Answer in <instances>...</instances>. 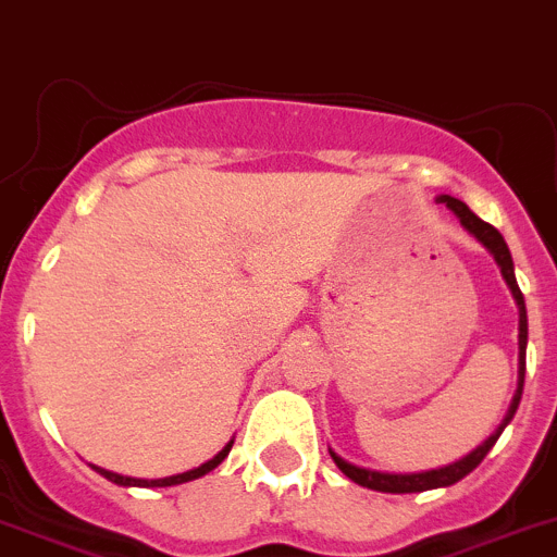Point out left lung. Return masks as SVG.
Masks as SVG:
<instances>
[{"label":"left lung","mask_w":557,"mask_h":557,"mask_svg":"<svg viewBox=\"0 0 557 557\" xmlns=\"http://www.w3.org/2000/svg\"><path fill=\"white\" fill-rule=\"evenodd\" d=\"M440 202H445V206H448L450 211H456V216H459V220H461V225H465L467 231H470L472 236H475L478 242L483 244V247H486L492 255H495L497 267H500L503 277H506L508 288H511L513 299H517V305H519V384H517V393H513L511 407H508L506 418H503V423L497 425L495 434H492L490 440H486V443H483V445H478V448L472 450L470 456H465V459L456 461V465L440 467V470H429V472H412V475H389V472L362 470V467L349 465V461H343L341 456L332 454V461H335V465L341 467L343 475H349L351 481L360 483V486H368V490L389 492V495H407V492H425V490H436V486H450V483H456V481H461V478H465V475H470V472L475 470L478 465H481L483 456L490 454L492 445L497 443V436L503 434V429H506V425L511 423L513 412H517V407H519V398H522L524 346H528V313H524V296H522V290H519L517 277H513L511 252H508V247H506V242H503L500 233H497L495 227L490 225V222L478 220V216L472 214V211L465 206V202L456 200V197H450V195L440 197Z\"/></svg>","instance_id":"1"}]
</instances>
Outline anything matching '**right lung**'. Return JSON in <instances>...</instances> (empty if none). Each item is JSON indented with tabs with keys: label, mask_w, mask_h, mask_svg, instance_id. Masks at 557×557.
<instances>
[{
	"label": "right lung",
	"mask_w": 557,
	"mask_h": 557,
	"mask_svg": "<svg viewBox=\"0 0 557 557\" xmlns=\"http://www.w3.org/2000/svg\"><path fill=\"white\" fill-rule=\"evenodd\" d=\"M231 448H233V443H227L225 448L220 450V454L214 456V459L211 461H206V465H200V467H195V470H189V472H181V475H170V478H159V481H143V478H126V475H117V472H109V470H101V467H96L98 472H101L103 478H109V481L112 483H121V486H175V483H186V481H195V478H200V475H206V472H211L214 470L216 465H220L222 459H225L227 454H231Z\"/></svg>",
	"instance_id": "add662e5"
}]
</instances>
